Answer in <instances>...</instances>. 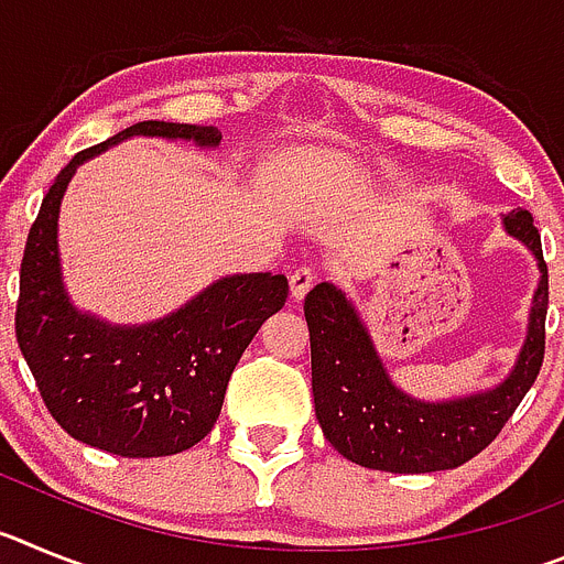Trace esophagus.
<instances>
[{"label": "esophagus", "instance_id": "1", "mask_svg": "<svg viewBox=\"0 0 564 564\" xmlns=\"http://www.w3.org/2000/svg\"><path fill=\"white\" fill-rule=\"evenodd\" d=\"M313 285H316V273H313L311 268H296V271L291 273V296L296 299V302H302Z\"/></svg>", "mask_w": 564, "mask_h": 564}]
</instances>
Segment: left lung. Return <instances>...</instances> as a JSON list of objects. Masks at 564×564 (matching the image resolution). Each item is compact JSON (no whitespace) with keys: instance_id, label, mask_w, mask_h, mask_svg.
<instances>
[{"instance_id":"8db88e82","label":"left lung","mask_w":564,"mask_h":564,"mask_svg":"<svg viewBox=\"0 0 564 564\" xmlns=\"http://www.w3.org/2000/svg\"><path fill=\"white\" fill-rule=\"evenodd\" d=\"M502 226L508 237L520 239L536 257L540 288L520 358L495 390L452 401H417L406 395L383 370L376 344L350 299L330 282L307 293L313 403L318 426L338 455L392 475L443 471L480 455L514 415L545 358L547 265L531 214L522 208L508 212Z\"/></svg>"}]
</instances>
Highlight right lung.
I'll use <instances>...</instances> for the list:
<instances>
[{
  "instance_id": "add662e5",
  "label": "right lung",
  "mask_w": 564,
  "mask_h": 564,
  "mask_svg": "<svg viewBox=\"0 0 564 564\" xmlns=\"http://www.w3.org/2000/svg\"><path fill=\"white\" fill-rule=\"evenodd\" d=\"M132 134L220 147L217 127L141 121L78 152L44 194L19 273L17 341L47 412L69 437L121 457H166L214 430L228 378L268 316L282 311V273H234L166 318L107 325L73 307L58 268V206L84 161Z\"/></svg>"
}]
</instances>
